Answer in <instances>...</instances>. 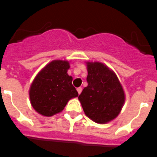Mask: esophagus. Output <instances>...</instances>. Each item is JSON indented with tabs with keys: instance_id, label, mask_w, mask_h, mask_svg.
Segmentation results:
<instances>
[{
	"instance_id": "obj_1",
	"label": "esophagus",
	"mask_w": 157,
	"mask_h": 157,
	"mask_svg": "<svg viewBox=\"0 0 157 157\" xmlns=\"http://www.w3.org/2000/svg\"><path fill=\"white\" fill-rule=\"evenodd\" d=\"M76 90H77V92H78V94H81V92H82V87H78V88L76 89Z\"/></svg>"
}]
</instances>
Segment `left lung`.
<instances>
[{"instance_id":"left-lung-1","label":"left lung","mask_w":157,"mask_h":157,"mask_svg":"<svg viewBox=\"0 0 157 157\" xmlns=\"http://www.w3.org/2000/svg\"><path fill=\"white\" fill-rule=\"evenodd\" d=\"M88 85L78 97L86 115L98 124H105L118 115L124 92L115 73L99 62H87Z\"/></svg>"}]
</instances>
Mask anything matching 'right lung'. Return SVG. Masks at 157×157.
<instances>
[{"mask_svg":"<svg viewBox=\"0 0 157 157\" xmlns=\"http://www.w3.org/2000/svg\"><path fill=\"white\" fill-rule=\"evenodd\" d=\"M70 64L66 60H53L33 80L29 98L33 108L44 116L61 112L70 99L78 92L72 85V77L67 74Z\"/></svg>","mask_w":157,"mask_h":157,"instance_id":"obj_1","label":"right lung"}]
</instances>
